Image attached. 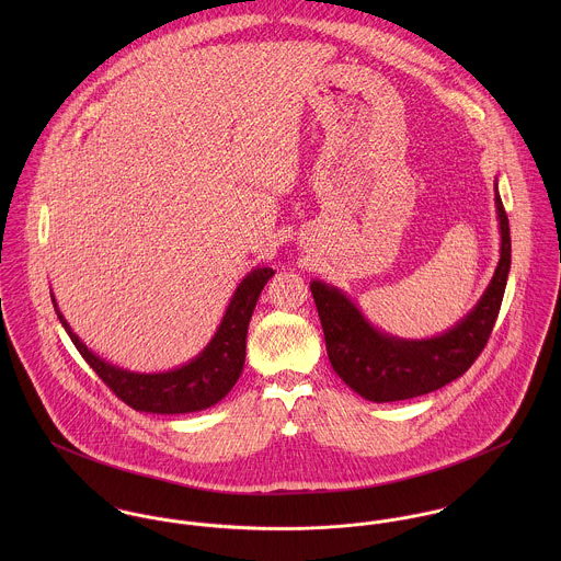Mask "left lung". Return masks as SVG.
Here are the masks:
<instances>
[{
  "mask_svg": "<svg viewBox=\"0 0 561 561\" xmlns=\"http://www.w3.org/2000/svg\"><path fill=\"white\" fill-rule=\"evenodd\" d=\"M501 259L480 305L443 336L401 341L371 328L358 309L332 287L311 283L328 358L339 378L369 401H400L432 393L460 378L490 339L507 283L512 243L507 214L496 192Z\"/></svg>",
  "mask_w": 561,
  "mask_h": 561,
  "instance_id": "1",
  "label": "left lung"
}]
</instances>
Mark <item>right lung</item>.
I'll return each mask as SVG.
<instances>
[{"label":"right lung","instance_id":"obj_1","mask_svg":"<svg viewBox=\"0 0 561 561\" xmlns=\"http://www.w3.org/2000/svg\"><path fill=\"white\" fill-rule=\"evenodd\" d=\"M272 274L274 272L270 267L252 270L241 280L211 343L201 352L198 358L183 365L181 369L165 374H131L114 365H107L81 343L78 334L69 328V323L60 316L58 309L56 313L65 330L69 332L71 341L80 350L81 356L85 358V363L96 371L103 385H107V389L118 400L142 412H196L218 403L238 382L245 360L248 321L252 318L254 305Z\"/></svg>","mask_w":561,"mask_h":561}]
</instances>
